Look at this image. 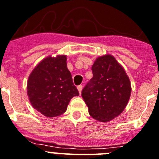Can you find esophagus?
<instances>
[{"mask_svg":"<svg viewBox=\"0 0 159 159\" xmlns=\"http://www.w3.org/2000/svg\"><path fill=\"white\" fill-rule=\"evenodd\" d=\"M77 89H78L79 93H80V94L81 91H82V89H83V86L82 85H79V86H77Z\"/></svg>","mask_w":159,"mask_h":159,"instance_id":"esophagus-1","label":"esophagus"}]
</instances>
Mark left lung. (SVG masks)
I'll return each instance as SVG.
<instances>
[{
    "instance_id": "8db88e82",
    "label": "left lung",
    "mask_w": 159,
    "mask_h": 159,
    "mask_svg": "<svg viewBox=\"0 0 159 159\" xmlns=\"http://www.w3.org/2000/svg\"><path fill=\"white\" fill-rule=\"evenodd\" d=\"M93 78L82 90L89 113L100 122L119 116L128 104L131 84L125 70L111 55L98 57L92 66Z\"/></svg>"
}]
</instances>
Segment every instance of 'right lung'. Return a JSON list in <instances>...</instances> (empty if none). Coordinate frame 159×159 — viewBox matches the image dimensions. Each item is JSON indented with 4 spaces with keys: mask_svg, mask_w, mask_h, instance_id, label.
I'll return each instance as SVG.
<instances>
[{
    "mask_svg": "<svg viewBox=\"0 0 159 159\" xmlns=\"http://www.w3.org/2000/svg\"><path fill=\"white\" fill-rule=\"evenodd\" d=\"M79 91L66 66V57H48L42 60L30 75L27 95L34 108L46 117L63 114Z\"/></svg>",
    "mask_w": 159,
    "mask_h": 159,
    "instance_id": "obj_1",
    "label": "right lung"
}]
</instances>
